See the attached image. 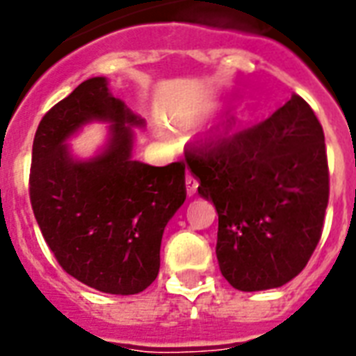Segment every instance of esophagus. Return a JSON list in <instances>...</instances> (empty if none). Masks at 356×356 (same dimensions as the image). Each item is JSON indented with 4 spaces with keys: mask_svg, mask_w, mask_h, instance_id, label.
Segmentation results:
<instances>
[{
    "mask_svg": "<svg viewBox=\"0 0 356 356\" xmlns=\"http://www.w3.org/2000/svg\"><path fill=\"white\" fill-rule=\"evenodd\" d=\"M197 190V181L192 175H186V194L188 196H194Z\"/></svg>",
    "mask_w": 356,
    "mask_h": 356,
    "instance_id": "obj_1",
    "label": "esophagus"
}]
</instances>
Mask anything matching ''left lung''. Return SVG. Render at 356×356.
<instances>
[{
	"instance_id": "left-lung-1",
	"label": "left lung",
	"mask_w": 356,
	"mask_h": 356,
	"mask_svg": "<svg viewBox=\"0 0 356 356\" xmlns=\"http://www.w3.org/2000/svg\"><path fill=\"white\" fill-rule=\"evenodd\" d=\"M184 156L218 213L222 276L238 291L293 280L316 250L329 205L325 134L310 104L291 95L248 129L227 119Z\"/></svg>"
}]
</instances>
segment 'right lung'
Returning a JSON list of instances; mask_svg holds the SVG:
<instances>
[{
	"mask_svg": "<svg viewBox=\"0 0 356 356\" xmlns=\"http://www.w3.org/2000/svg\"><path fill=\"white\" fill-rule=\"evenodd\" d=\"M89 120L112 122L111 142L81 163L64 142ZM142 124L97 76L44 113L33 140L29 200L48 248L65 273L112 295L153 284L164 227L186 200L184 162L132 159V127Z\"/></svg>",
	"mask_w": 356,
	"mask_h": 356,
	"instance_id": "obj_1",
	"label": "right lung"
}]
</instances>
